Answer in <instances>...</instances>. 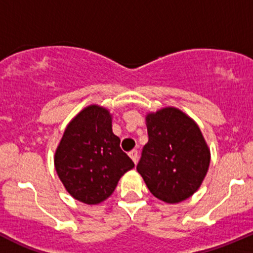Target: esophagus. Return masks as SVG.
I'll return each instance as SVG.
<instances>
[{"label": "esophagus", "instance_id": "34e87169", "mask_svg": "<svg viewBox=\"0 0 253 253\" xmlns=\"http://www.w3.org/2000/svg\"><path fill=\"white\" fill-rule=\"evenodd\" d=\"M129 157L131 158L132 162L136 163V162H137V151H136V150L130 151V152H129Z\"/></svg>", "mask_w": 253, "mask_h": 253}]
</instances>
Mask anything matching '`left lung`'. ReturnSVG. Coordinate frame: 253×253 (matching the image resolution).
Instances as JSON below:
<instances>
[{"instance_id":"left-lung-1","label":"left lung","mask_w":253,"mask_h":253,"mask_svg":"<svg viewBox=\"0 0 253 253\" xmlns=\"http://www.w3.org/2000/svg\"><path fill=\"white\" fill-rule=\"evenodd\" d=\"M148 142L136 169L153 196L168 204L189 199L204 181L210 150L201 130L179 109L168 107L146 117Z\"/></svg>"}]
</instances>
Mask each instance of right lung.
<instances>
[{
	"instance_id": "right-lung-1",
	"label": "right lung",
	"mask_w": 253,
	"mask_h": 253,
	"mask_svg": "<svg viewBox=\"0 0 253 253\" xmlns=\"http://www.w3.org/2000/svg\"><path fill=\"white\" fill-rule=\"evenodd\" d=\"M112 131L111 114L88 106L68 124L54 155V167L67 191L87 205L105 201L119 179L134 168Z\"/></svg>"
}]
</instances>
